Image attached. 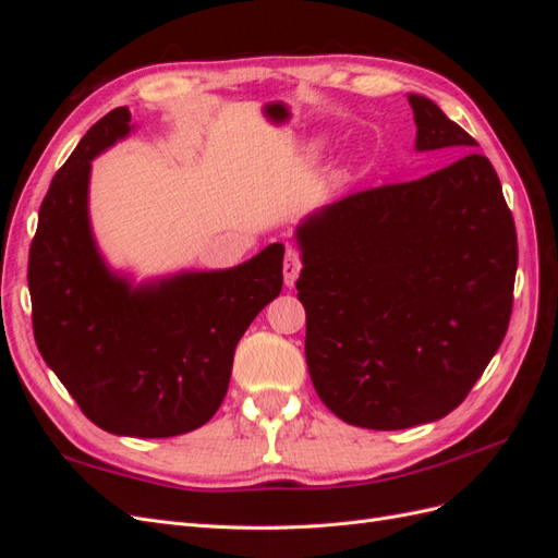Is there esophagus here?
Here are the masks:
<instances>
[{"instance_id": "1", "label": "esophagus", "mask_w": 558, "mask_h": 558, "mask_svg": "<svg viewBox=\"0 0 558 558\" xmlns=\"http://www.w3.org/2000/svg\"><path fill=\"white\" fill-rule=\"evenodd\" d=\"M300 269H302L300 251L295 246H289V248H286V256H283V281H286V286L295 283Z\"/></svg>"}]
</instances>
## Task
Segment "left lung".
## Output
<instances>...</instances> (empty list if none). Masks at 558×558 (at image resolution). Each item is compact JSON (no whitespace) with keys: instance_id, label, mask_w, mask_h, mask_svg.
Returning a JSON list of instances; mask_svg holds the SVG:
<instances>
[{"instance_id":"1","label":"left lung","mask_w":558,"mask_h":558,"mask_svg":"<svg viewBox=\"0 0 558 558\" xmlns=\"http://www.w3.org/2000/svg\"><path fill=\"white\" fill-rule=\"evenodd\" d=\"M416 150L463 156L428 177L347 195L298 228L305 356L326 408L402 430L459 408L510 326L514 218L477 142L410 95Z\"/></svg>"}]
</instances>
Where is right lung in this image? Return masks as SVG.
Here are the masks:
<instances>
[{"mask_svg":"<svg viewBox=\"0 0 558 558\" xmlns=\"http://www.w3.org/2000/svg\"><path fill=\"white\" fill-rule=\"evenodd\" d=\"M128 132L130 111H109L50 181L27 263L32 328L44 361L95 426L172 437L221 408L234 347L281 293L283 246L134 289L116 277L90 232L88 179L90 160Z\"/></svg>","mask_w":558,"mask_h":558,"instance_id":"obj_1","label":"right lung"}]
</instances>
